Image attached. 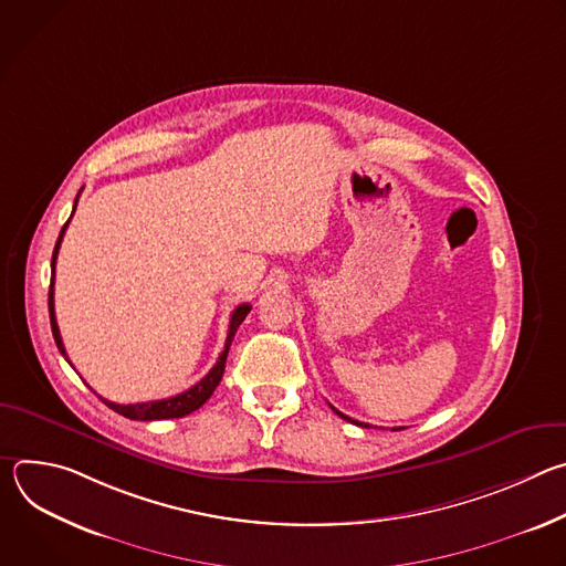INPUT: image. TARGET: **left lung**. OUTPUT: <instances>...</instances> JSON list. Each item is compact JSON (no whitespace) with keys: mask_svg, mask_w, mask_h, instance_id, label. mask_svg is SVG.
<instances>
[{"mask_svg":"<svg viewBox=\"0 0 566 566\" xmlns=\"http://www.w3.org/2000/svg\"><path fill=\"white\" fill-rule=\"evenodd\" d=\"M334 412H336V415H338V417H343V419H345V421H349V423H356V426H365V428H369V426H367V423H360V421H354V419H349V417H345V415H343V412H338V410H336V408H334ZM391 430H402V428H391Z\"/></svg>","mask_w":566,"mask_h":566,"instance_id":"1","label":"left lung"}]
</instances>
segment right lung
Wrapping results in <instances>:
<instances>
[{
    "label": "right lung",
    "instance_id": "obj_1",
    "mask_svg": "<svg viewBox=\"0 0 566 566\" xmlns=\"http://www.w3.org/2000/svg\"><path fill=\"white\" fill-rule=\"evenodd\" d=\"M80 197V195H77ZM77 197H75V206H77ZM73 206V210H75ZM73 217V212H71ZM71 217L66 219V223L62 226L60 230V237L55 241V249H53V258H51V271H53V277H51V289H49V315H51V332H53V338H55V345L60 349V354L66 358V363L71 365L69 356H66V349L62 345V336H60V329H57V319H55V308H53V280H55V260H57V251H60V244H62V237H64V230L71 221ZM251 311V304H239L232 315H230V327H228V338H226V347L219 356V360L214 363V367L197 382L192 385L190 389L177 394V396H170V398H160V400H147V402H129V406H120V402H112L103 396H98L107 408H112L114 412H118L120 417L125 419H132V421H160V419H181L195 410H199L203 402L212 396V391L217 389L221 376H223V369H226V358H228V349H230V343L239 329L241 322H244V317L249 315ZM73 367V365H71Z\"/></svg>",
    "mask_w": 566,
    "mask_h": 566
}]
</instances>
